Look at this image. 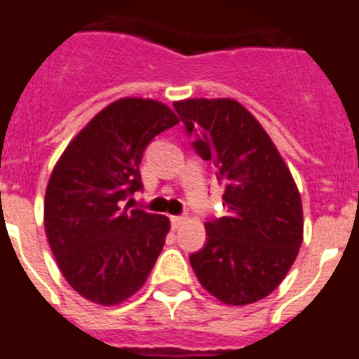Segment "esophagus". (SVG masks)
I'll use <instances>...</instances> for the list:
<instances>
[{
  "label": "esophagus",
  "mask_w": 359,
  "mask_h": 359,
  "mask_svg": "<svg viewBox=\"0 0 359 359\" xmlns=\"http://www.w3.org/2000/svg\"><path fill=\"white\" fill-rule=\"evenodd\" d=\"M170 220H171V227H173V229H179V227L184 224V220H186V217H180V215H173V217H170Z\"/></svg>",
  "instance_id": "1"
}]
</instances>
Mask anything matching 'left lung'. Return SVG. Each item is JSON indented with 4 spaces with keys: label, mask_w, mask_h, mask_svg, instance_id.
<instances>
[{
    "label": "left lung",
    "mask_w": 359,
    "mask_h": 359,
    "mask_svg": "<svg viewBox=\"0 0 359 359\" xmlns=\"http://www.w3.org/2000/svg\"><path fill=\"white\" fill-rule=\"evenodd\" d=\"M217 166L227 217L205 222L208 242L189 257L202 287L227 305L269 296L285 278L304 240L302 198L291 171L262 124L235 99L173 102Z\"/></svg>",
    "instance_id": "1"
}]
</instances>
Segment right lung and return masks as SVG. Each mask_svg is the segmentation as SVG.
Instances as JSON below:
<instances>
[{"label": "right lung", "instance_id": "1", "mask_svg": "<svg viewBox=\"0 0 359 359\" xmlns=\"http://www.w3.org/2000/svg\"><path fill=\"white\" fill-rule=\"evenodd\" d=\"M179 117L154 99L124 97L99 111L59 157L45 193V229L59 269L83 298L117 305L144 285L170 220L121 208L142 189L139 164Z\"/></svg>", "mask_w": 359, "mask_h": 359}]
</instances>
